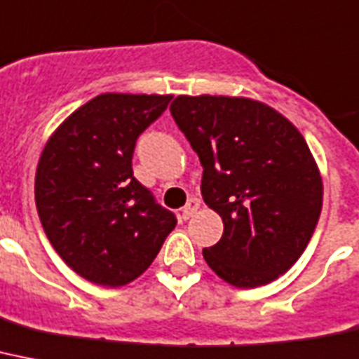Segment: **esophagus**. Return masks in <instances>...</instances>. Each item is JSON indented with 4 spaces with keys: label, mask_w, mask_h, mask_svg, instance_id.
<instances>
[{
    "label": "esophagus",
    "mask_w": 359,
    "mask_h": 359,
    "mask_svg": "<svg viewBox=\"0 0 359 359\" xmlns=\"http://www.w3.org/2000/svg\"><path fill=\"white\" fill-rule=\"evenodd\" d=\"M199 199H189L188 203H186L184 208H182V212H180V217H182V219H189V217L199 210Z\"/></svg>",
    "instance_id": "esophagus-1"
}]
</instances>
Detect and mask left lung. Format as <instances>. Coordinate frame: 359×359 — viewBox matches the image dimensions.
<instances>
[{
  "label": "left lung",
  "mask_w": 359,
  "mask_h": 359,
  "mask_svg": "<svg viewBox=\"0 0 359 359\" xmlns=\"http://www.w3.org/2000/svg\"><path fill=\"white\" fill-rule=\"evenodd\" d=\"M170 110L203 165V199L225 225L221 240L203 249L210 269L236 287L284 275L323 208L321 175L302 134L245 97L179 95Z\"/></svg>",
  "instance_id": "left-lung-1"
}]
</instances>
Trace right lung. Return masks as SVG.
Masks as SVG:
<instances>
[{"label": "right lung", "mask_w": 359, "mask_h": 359, "mask_svg": "<svg viewBox=\"0 0 359 359\" xmlns=\"http://www.w3.org/2000/svg\"><path fill=\"white\" fill-rule=\"evenodd\" d=\"M170 101L101 94L43 147L34 180L38 217L57 255L94 284L119 287L138 278L177 225L133 175L136 140Z\"/></svg>", "instance_id": "obj_1"}]
</instances>
